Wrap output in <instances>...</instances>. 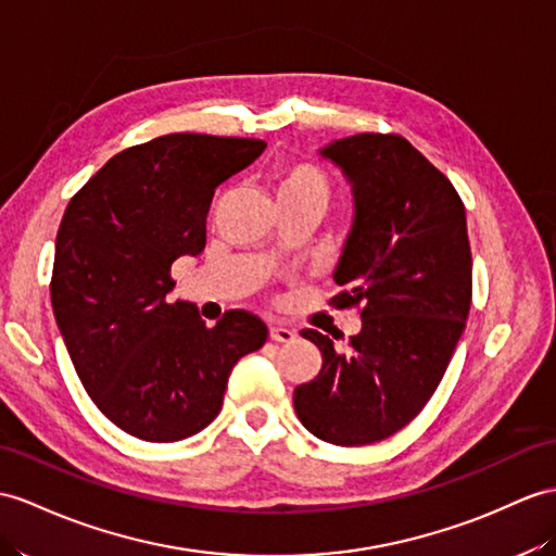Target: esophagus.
I'll return each mask as SVG.
<instances>
[{
	"label": "esophagus",
	"instance_id": "1",
	"mask_svg": "<svg viewBox=\"0 0 556 556\" xmlns=\"http://www.w3.org/2000/svg\"><path fill=\"white\" fill-rule=\"evenodd\" d=\"M268 337L274 342H282V344H288V342H292L294 340V330H290V328H282V325H270L268 328Z\"/></svg>",
	"mask_w": 556,
	"mask_h": 556
}]
</instances>
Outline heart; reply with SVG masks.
Masks as SVG:
<instances>
[{"instance_id": "obj_1", "label": "heart", "mask_w": 556, "mask_h": 556, "mask_svg": "<svg viewBox=\"0 0 556 556\" xmlns=\"http://www.w3.org/2000/svg\"><path fill=\"white\" fill-rule=\"evenodd\" d=\"M266 181L276 205H306L320 212L330 200V181L318 167L308 162H276L268 169Z\"/></svg>"}]
</instances>
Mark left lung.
<instances>
[{
	"mask_svg": "<svg viewBox=\"0 0 556 556\" xmlns=\"http://www.w3.org/2000/svg\"><path fill=\"white\" fill-rule=\"evenodd\" d=\"M340 167L354 219L334 266L340 306L361 304L349 351L318 330L314 380L294 389L311 434L365 445L396 434L425 408L463 337L471 304L467 214L453 184L396 134H354L318 151Z\"/></svg>",
	"mask_w": 556,
	"mask_h": 556,
	"instance_id": "8db88e82",
	"label": "left lung"
}]
</instances>
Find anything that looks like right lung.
I'll list each match as a JSON object with an SVG mask.
<instances>
[{"label": "right lung", "instance_id": "obj_1", "mask_svg": "<svg viewBox=\"0 0 556 556\" xmlns=\"http://www.w3.org/2000/svg\"><path fill=\"white\" fill-rule=\"evenodd\" d=\"M262 139L167 134L127 148L67 202L51 306L97 408L127 434L172 443L219 415L233 365L266 342L248 311L207 328L169 300L172 264L205 250L216 186L264 153Z\"/></svg>", "mask_w": 556, "mask_h": 556}]
</instances>
